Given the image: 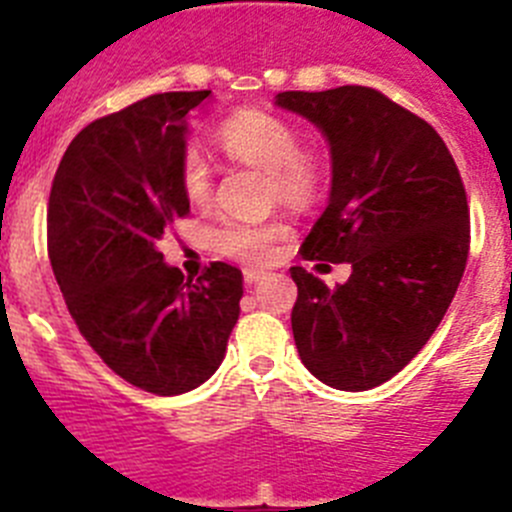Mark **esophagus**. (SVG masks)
Returning a JSON list of instances; mask_svg holds the SVG:
<instances>
[{
  "label": "esophagus",
  "mask_w": 512,
  "mask_h": 512,
  "mask_svg": "<svg viewBox=\"0 0 512 512\" xmlns=\"http://www.w3.org/2000/svg\"><path fill=\"white\" fill-rule=\"evenodd\" d=\"M243 279H246L248 287H253V284L264 279V271H259V269H243Z\"/></svg>",
  "instance_id": "34e87169"
}]
</instances>
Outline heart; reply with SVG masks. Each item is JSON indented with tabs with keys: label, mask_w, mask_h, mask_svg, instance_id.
I'll list each match as a JSON object with an SVG mask.
<instances>
[{
	"label": "heart",
	"mask_w": 512,
	"mask_h": 512,
	"mask_svg": "<svg viewBox=\"0 0 512 512\" xmlns=\"http://www.w3.org/2000/svg\"><path fill=\"white\" fill-rule=\"evenodd\" d=\"M220 146L233 161L269 174L274 192L287 205H307L320 187V164L312 153L300 151L295 128L282 117L266 112H241L220 128ZM182 187L192 202L210 197V166L197 151L182 161ZM284 235L282 223H241L228 220L215 230L217 251L230 259L264 264L274 253V243Z\"/></svg>",
	"instance_id": "obj_1"
}]
</instances>
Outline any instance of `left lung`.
<instances>
[{
  "instance_id": "obj_1",
  "label": "left lung",
  "mask_w": 512,
  "mask_h": 512,
  "mask_svg": "<svg viewBox=\"0 0 512 512\" xmlns=\"http://www.w3.org/2000/svg\"><path fill=\"white\" fill-rule=\"evenodd\" d=\"M330 148L328 207L302 259L348 264L336 289L302 266L292 333L302 364L328 387L364 392L395 377L449 310L469 253V207L441 135L369 87L282 92Z\"/></svg>"
}]
</instances>
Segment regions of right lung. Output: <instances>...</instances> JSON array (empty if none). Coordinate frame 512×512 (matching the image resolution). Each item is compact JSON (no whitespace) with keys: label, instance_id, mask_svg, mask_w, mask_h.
<instances>
[{"label":"right lung","instance_id":"add662e5","mask_svg":"<svg viewBox=\"0 0 512 512\" xmlns=\"http://www.w3.org/2000/svg\"><path fill=\"white\" fill-rule=\"evenodd\" d=\"M212 92H166L81 130L48 200V256L81 336L125 382L182 395L223 364L243 274L215 261L197 282L158 241L189 212L187 115Z\"/></svg>","mask_w":512,"mask_h":512}]
</instances>
